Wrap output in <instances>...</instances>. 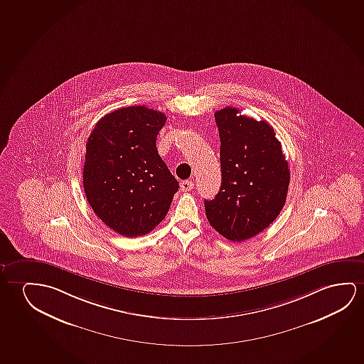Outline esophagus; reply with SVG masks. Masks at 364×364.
Returning <instances> with one entry per match:
<instances>
[{"label":"esophagus","instance_id":"34e87169","mask_svg":"<svg viewBox=\"0 0 364 364\" xmlns=\"http://www.w3.org/2000/svg\"><path fill=\"white\" fill-rule=\"evenodd\" d=\"M180 188H181L183 191H190V190L194 188V183H193V181H189V180H184V181H181Z\"/></svg>","mask_w":364,"mask_h":364}]
</instances>
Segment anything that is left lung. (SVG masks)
<instances>
[{
  "mask_svg": "<svg viewBox=\"0 0 364 364\" xmlns=\"http://www.w3.org/2000/svg\"><path fill=\"white\" fill-rule=\"evenodd\" d=\"M220 136L222 185L205 200L211 227L232 242H244L274 222L289 186L288 161L274 129L240 115L237 107L216 111Z\"/></svg>",
  "mask_w": 364,
  "mask_h": 364,
  "instance_id": "obj_1",
  "label": "left lung"
}]
</instances>
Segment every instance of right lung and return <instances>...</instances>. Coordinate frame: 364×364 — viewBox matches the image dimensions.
<instances>
[{
    "label": "right lung",
    "instance_id": "obj_1",
    "mask_svg": "<svg viewBox=\"0 0 364 364\" xmlns=\"http://www.w3.org/2000/svg\"><path fill=\"white\" fill-rule=\"evenodd\" d=\"M166 115L129 106L101 117L86 142L84 190L96 215L124 237L163 222L179 183L160 158L156 136Z\"/></svg>",
    "mask_w": 364,
    "mask_h": 364
}]
</instances>
